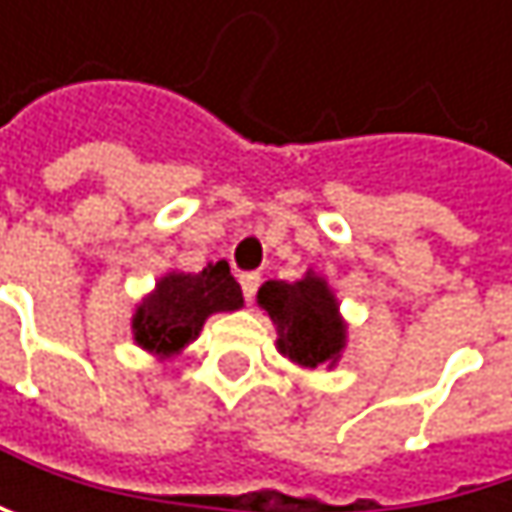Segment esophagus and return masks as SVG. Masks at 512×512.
Masks as SVG:
<instances>
[{"label": "esophagus", "instance_id": "obj_1", "mask_svg": "<svg viewBox=\"0 0 512 512\" xmlns=\"http://www.w3.org/2000/svg\"><path fill=\"white\" fill-rule=\"evenodd\" d=\"M240 284H243V296L252 302L257 293V287H260V275L257 272H246V275H240Z\"/></svg>", "mask_w": 512, "mask_h": 512}]
</instances>
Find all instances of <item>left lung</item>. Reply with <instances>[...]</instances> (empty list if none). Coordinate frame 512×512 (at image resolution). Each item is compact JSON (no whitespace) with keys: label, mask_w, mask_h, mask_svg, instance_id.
Listing matches in <instances>:
<instances>
[{"label":"left lung","mask_w":512,"mask_h":512,"mask_svg":"<svg viewBox=\"0 0 512 512\" xmlns=\"http://www.w3.org/2000/svg\"><path fill=\"white\" fill-rule=\"evenodd\" d=\"M257 305L269 314L275 347L299 367H335L347 347V320L329 281L308 269L296 281H266Z\"/></svg>","instance_id":"1"}]
</instances>
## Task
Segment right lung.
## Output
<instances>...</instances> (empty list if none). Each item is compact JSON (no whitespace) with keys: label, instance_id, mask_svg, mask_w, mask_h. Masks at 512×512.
Instances as JSON below:
<instances>
[{"label":"right lung","instance_id":"obj_1","mask_svg":"<svg viewBox=\"0 0 512 512\" xmlns=\"http://www.w3.org/2000/svg\"><path fill=\"white\" fill-rule=\"evenodd\" d=\"M243 290L225 260L201 272L168 269L133 314V341L159 361L180 356L204 329L207 317L240 311Z\"/></svg>","mask_w":512,"mask_h":512}]
</instances>
